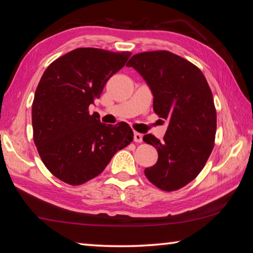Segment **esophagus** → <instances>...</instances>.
I'll return each instance as SVG.
<instances>
[{
    "label": "esophagus",
    "instance_id": "esophagus-1",
    "mask_svg": "<svg viewBox=\"0 0 253 253\" xmlns=\"http://www.w3.org/2000/svg\"><path fill=\"white\" fill-rule=\"evenodd\" d=\"M134 142L135 143H142L143 142V135L139 134V132L135 131L134 132Z\"/></svg>",
    "mask_w": 253,
    "mask_h": 253
}]
</instances>
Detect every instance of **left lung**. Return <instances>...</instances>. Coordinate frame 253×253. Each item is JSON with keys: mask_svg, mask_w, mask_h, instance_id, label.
<instances>
[{"mask_svg": "<svg viewBox=\"0 0 253 253\" xmlns=\"http://www.w3.org/2000/svg\"><path fill=\"white\" fill-rule=\"evenodd\" d=\"M127 66L146 81L154 111L169 123L162 142L152 134L143 137L158 153L156 164L145 169V175L161 190L176 191L198 176L214 147L212 91L198 67L169 51L137 53Z\"/></svg>", "mask_w": 253, "mask_h": 253, "instance_id": "8db88e82", "label": "left lung"}]
</instances>
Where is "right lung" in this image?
I'll list each match as a JSON object with an SVG mask.
<instances>
[{
	"label": "right lung",
	"mask_w": 253,
	"mask_h": 253,
	"mask_svg": "<svg viewBox=\"0 0 253 253\" xmlns=\"http://www.w3.org/2000/svg\"><path fill=\"white\" fill-rule=\"evenodd\" d=\"M130 54L78 48L54 60L42 75L32 104L33 140L45 168L62 182L90 181L132 142L128 124L107 126L97 113L89 114Z\"/></svg>",
	"instance_id": "obj_1"
}]
</instances>
